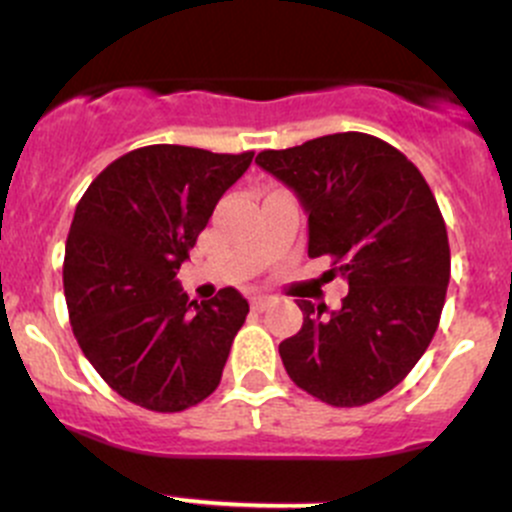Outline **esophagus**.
Here are the masks:
<instances>
[{
  "label": "esophagus",
  "instance_id": "esophagus-1",
  "mask_svg": "<svg viewBox=\"0 0 512 512\" xmlns=\"http://www.w3.org/2000/svg\"><path fill=\"white\" fill-rule=\"evenodd\" d=\"M270 302H272V297H265V294H257V297L250 299V304H252V309H255V312H262V309H267V307H270Z\"/></svg>",
  "mask_w": 512,
  "mask_h": 512
}]
</instances>
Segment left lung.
<instances>
[{"label": "left lung", "mask_w": 512, "mask_h": 512, "mask_svg": "<svg viewBox=\"0 0 512 512\" xmlns=\"http://www.w3.org/2000/svg\"><path fill=\"white\" fill-rule=\"evenodd\" d=\"M255 163L309 213V257H332L349 294L327 314L299 299L302 329L280 344L289 379L329 406H364L406 379L441 322L451 280L443 215L421 170L369 133L314 138Z\"/></svg>", "instance_id": "obj_1"}]
</instances>
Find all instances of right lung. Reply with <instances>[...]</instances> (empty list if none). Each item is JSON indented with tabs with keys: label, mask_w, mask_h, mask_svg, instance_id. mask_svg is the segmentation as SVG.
Returning <instances> with one entry per match:
<instances>
[{
	"label": "right lung",
	"mask_w": 512,
	"mask_h": 512,
	"mask_svg": "<svg viewBox=\"0 0 512 512\" xmlns=\"http://www.w3.org/2000/svg\"><path fill=\"white\" fill-rule=\"evenodd\" d=\"M255 153L136 148L96 175L66 237L64 294L81 352L131 404L178 414L223 379L250 304L235 287L190 302L175 272Z\"/></svg>",
	"instance_id": "obj_1"
}]
</instances>
